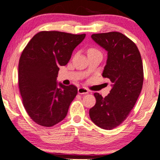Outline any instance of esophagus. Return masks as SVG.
<instances>
[{"label": "esophagus", "mask_w": 160, "mask_h": 160, "mask_svg": "<svg viewBox=\"0 0 160 160\" xmlns=\"http://www.w3.org/2000/svg\"><path fill=\"white\" fill-rule=\"evenodd\" d=\"M78 94H88V90L86 88H85V87H80V88H78Z\"/></svg>", "instance_id": "1"}]
</instances>
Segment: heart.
Here are the masks:
<instances>
[{"label": "heart", "mask_w": 160, "mask_h": 160, "mask_svg": "<svg viewBox=\"0 0 160 160\" xmlns=\"http://www.w3.org/2000/svg\"><path fill=\"white\" fill-rule=\"evenodd\" d=\"M98 50H96L95 48H90L88 50V53H91V52H98Z\"/></svg>", "instance_id": "heart-1"}]
</instances>
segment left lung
<instances>
[{
	"label": "left lung",
	"mask_w": 160,
	"mask_h": 160,
	"mask_svg": "<svg viewBox=\"0 0 160 160\" xmlns=\"http://www.w3.org/2000/svg\"><path fill=\"white\" fill-rule=\"evenodd\" d=\"M92 38L108 52L102 75L110 80L112 88L105 98L94 93L96 104L89 116L98 127L112 130L128 117L139 98L143 84L142 58L136 44L120 32L94 34Z\"/></svg>",
	"instance_id": "left-lung-1"
}]
</instances>
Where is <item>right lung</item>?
Here are the masks:
<instances>
[{
  "mask_svg": "<svg viewBox=\"0 0 160 160\" xmlns=\"http://www.w3.org/2000/svg\"><path fill=\"white\" fill-rule=\"evenodd\" d=\"M85 37V34L40 32L22 52L18 66L20 92L26 112L37 124L53 126L67 115L78 88L58 82L57 78L60 66L68 63Z\"/></svg>",
  "mask_w": 160,
  "mask_h": 160,
  "instance_id": "1",
  "label": "right lung"
}]
</instances>
